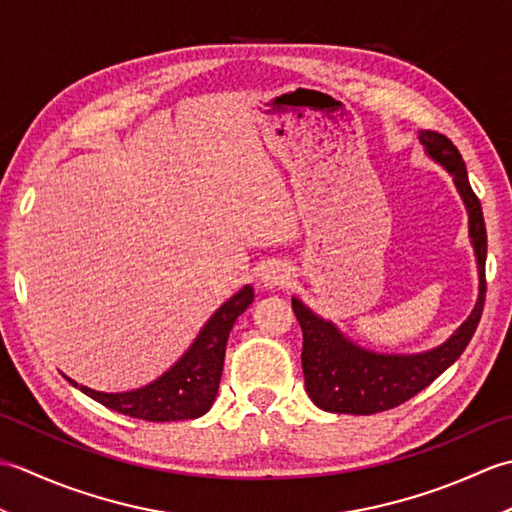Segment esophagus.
Instances as JSON below:
<instances>
[{"label":"esophagus","mask_w":512,"mask_h":512,"mask_svg":"<svg viewBox=\"0 0 512 512\" xmlns=\"http://www.w3.org/2000/svg\"><path fill=\"white\" fill-rule=\"evenodd\" d=\"M290 281V268L279 262V259H273V262H268L262 266V273H259V284L264 288H281L286 286Z\"/></svg>","instance_id":"obj_1"}]
</instances>
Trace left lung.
Returning <instances> with one entry per match:
<instances>
[{
    "mask_svg": "<svg viewBox=\"0 0 512 512\" xmlns=\"http://www.w3.org/2000/svg\"><path fill=\"white\" fill-rule=\"evenodd\" d=\"M418 140L424 154L453 178L469 215V237L475 253L477 279H480L477 301L466 321L444 343L416 354H387L354 343L330 319H323L301 299L292 297V310L303 332L301 367L306 391L314 405L323 411L372 416L402 405L458 361L480 323L486 292V226L480 200L471 189L458 147L447 136L420 129Z\"/></svg>",
    "mask_w": 512,
    "mask_h": 512,
    "instance_id": "left-lung-1",
    "label": "left lung"
}]
</instances>
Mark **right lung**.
Returning a JSON list of instances; mask_svg holds the SVG:
<instances>
[{
	"label": "right lung",
	"mask_w": 512,
	"mask_h": 512,
	"mask_svg": "<svg viewBox=\"0 0 512 512\" xmlns=\"http://www.w3.org/2000/svg\"><path fill=\"white\" fill-rule=\"evenodd\" d=\"M253 299L255 290L250 284L237 290L202 325L189 350L165 374H160L143 387L129 391H96L92 387L79 385L65 374L63 376L68 378L70 385L81 389L85 396L129 418H140L147 422L200 418L211 409L217 389H220L228 334H231L239 314L253 303Z\"/></svg>",
	"instance_id": "add662e5"
}]
</instances>
